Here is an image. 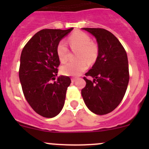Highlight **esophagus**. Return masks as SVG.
Listing matches in <instances>:
<instances>
[{
	"instance_id": "obj_1",
	"label": "esophagus",
	"mask_w": 149,
	"mask_h": 149,
	"mask_svg": "<svg viewBox=\"0 0 149 149\" xmlns=\"http://www.w3.org/2000/svg\"><path fill=\"white\" fill-rule=\"evenodd\" d=\"M76 78H71V82H72V83H74V82H76Z\"/></svg>"
}]
</instances>
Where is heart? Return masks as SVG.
I'll use <instances>...</instances> for the list:
<instances>
[{"instance_id": "obj_1", "label": "heart", "mask_w": 149, "mask_h": 149, "mask_svg": "<svg viewBox=\"0 0 149 149\" xmlns=\"http://www.w3.org/2000/svg\"><path fill=\"white\" fill-rule=\"evenodd\" d=\"M69 42L72 49H78L76 58L79 60L71 61L61 67V72L65 76H77L85 71L88 63H93L98 56V47L92 42L91 38L83 31H76L69 38ZM56 51L59 61L64 63L67 61L69 48L64 40L58 42Z\"/></svg>"}]
</instances>
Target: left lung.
Here are the masks:
<instances>
[{"label": "left lung", "instance_id": "obj_1", "mask_svg": "<svg viewBox=\"0 0 149 149\" xmlns=\"http://www.w3.org/2000/svg\"><path fill=\"white\" fill-rule=\"evenodd\" d=\"M92 33L98 44V56L83 79L86 85L81 94L87 107L97 115L113 111L125 94L130 74L127 53L112 33L101 28H83ZM91 76L93 81L86 78Z\"/></svg>", "mask_w": 149, "mask_h": 149}]
</instances>
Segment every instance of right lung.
Instances as JSON below:
<instances>
[{"label": "right lung", "mask_w": 149, "mask_h": 149, "mask_svg": "<svg viewBox=\"0 0 149 149\" xmlns=\"http://www.w3.org/2000/svg\"><path fill=\"white\" fill-rule=\"evenodd\" d=\"M73 29L40 30L22 51L19 77L22 91L31 107L42 117H54L64 107L71 81L65 76L56 79L60 64L56 47Z\"/></svg>", "instance_id": "obj_1"}]
</instances>
